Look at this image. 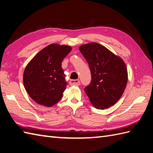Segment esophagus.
I'll return each mask as SVG.
<instances>
[{"mask_svg": "<svg viewBox=\"0 0 153 153\" xmlns=\"http://www.w3.org/2000/svg\"><path fill=\"white\" fill-rule=\"evenodd\" d=\"M70 84L71 85H76L78 86L80 85V82L78 79H71L70 82Z\"/></svg>", "mask_w": 153, "mask_h": 153, "instance_id": "obj_1", "label": "esophagus"}]
</instances>
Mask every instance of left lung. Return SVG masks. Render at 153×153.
<instances>
[{"instance_id": "8db88e82", "label": "left lung", "mask_w": 153, "mask_h": 153, "mask_svg": "<svg viewBox=\"0 0 153 153\" xmlns=\"http://www.w3.org/2000/svg\"><path fill=\"white\" fill-rule=\"evenodd\" d=\"M79 49L91 72V82L84 89L91 103L101 110L115 105L124 92L128 79L122 58L95 42L81 45Z\"/></svg>"}]
</instances>
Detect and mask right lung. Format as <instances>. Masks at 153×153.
Segmentation results:
<instances>
[{"instance_id":"obj_1","label":"right lung","mask_w":153,"mask_h":153,"mask_svg":"<svg viewBox=\"0 0 153 153\" xmlns=\"http://www.w3.org/2000/svg\"><path fill=\"white\" fill-rule=\"evenodd\" d=\"M71 51L69 45L51 44L27 64L23 76L24 85L39 105L51 107L61 99L67 85L62 62Z\"/></svg>"}]
</instances>
